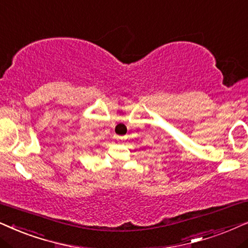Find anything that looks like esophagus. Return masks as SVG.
<instances>
[{
    "instance_id": "34e87169",
    "label": "esophagus",
    "mask_w": 248,
    "mask_h": 248,
    "mask_svg": "<svg viewBox=\"0 0 248 248\" xmlns=\"http://www.w3.org/2000/svg\"><path fill=\"white\" fill-rule=\"evenodd\" d=\"M127 140L126 136H118L117 137V140L118 141H124V140Z\"/></svg>"
}]
</instances>
